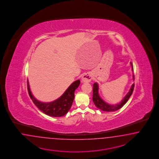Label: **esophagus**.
Wrapping results in <instances>:
<instances>
[{"mask_svg":"<svg viewBox=\"0 0 159 159\" xmlns=\"http://www.w3.org/2000/svg\"><path fill=\"white\" fill-rule=\"evenodd\" d=\"M92 75L90 73H84L82 76V80L83 82H90L92 80Z\"/></svg>","mask_w":159,"mask_h":159,"instance_id":"obj_1","label":"esophagus"}]
</instances>
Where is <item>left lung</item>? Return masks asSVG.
<instances>
[{
  "instance_id": "left-lung-1",
  "label": "left lung",
  "mask_w": 159,
  "mask_h": 159,
  "mask_svg": "<svg viewBox=\"0 0 159 159\" xmlns=\"http://www.w3.org/2000/svg\"><path fill=\"white\" fill-rule=\"evenodd\" d=\"M130 65L132 66V70L134 72L133 65L132 63L130 62ZM134 75H133V79L134 80ZM134 84L132 85L130 90L127 94L125 96V97L122 100L120 103L116 104V105H110L108 103L106 102L101 99V97L98 94V85L97 83H94L93 84V101L94 103L95 106H96L98 108L104 111H115L120 109V108L125 104V103L129 100L130 96L132 95L134 89Z\"/></svg>"
}]
</instances>
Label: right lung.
<instances>
[{
	"label": "right lung",
	"instance_id": "1",
	"mask_svg": "<svg viewBox=\"0 0 159 159\" xmlns=\"http://www.w3.org/2000/svg\"><path fill=\"white\" fill-rule=\"evenodd\" d=\"M80 81L77 80L72 83L61 96L55 101L43 102L37 100L32 94L27 80L29 96L34 104L44 114L53 117H60L66 114L71 108L75 98V91L79 86Z\"/></svg>",
	"mask_w": 159,
	"mask_h": 159
}]
</instances>
